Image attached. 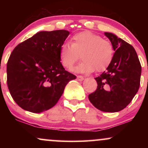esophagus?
<instances>
[{"instance_id": "esophagus-1", "label": "esophagus", "mask_w": 148, "mask_h": 148, "mask_svg": "<svg viewBox=\"0 0 148 148\" xmlns=\"http://www.w3.org/2000/svg\"><path fill=\"white\" fill-rule=\"evenodd\" d=\"M77 79L79 81H82L84 80V77L82 76H77Z\"/></svg>"}]
</instances>
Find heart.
Returning a JSON list of instances; mask_svg holds the SVG:
<instances>
[{
	"label": "heart",
	"mask_w": 148,
	"mask_h": 148,
	"mask_svg": "<svg viewBox=\"0 0 148 148\" xmlns=\"http://www.w3.org/2000/svg\"><path fill=\"white\" fill-rule=\"evenodd\" d=\"M114 54L112 44L90 31L75 34L72 45L64 43L60 49V59L64 67L71 69L81 55L83 61L74 69L77 73L102 72L111 64Z\"/></svg>",
	"instance_id": "heart-1"
}]
</instances>
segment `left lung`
Returning <instances> with one entry per match:
<instances>
[{"mask_svg":"<svg viewBox=\"0 0 148 148\" xmlns=\"http://www.w3.org/2000/svg\"><path fill=\"white\" fill-rule=\"evenodd\" d=\"M115 53L111 64L98 77L97 88L88 99L97 109L118 112L130 103L140 86L141 65L135 49L111 33H104Z\"/></svg>","mask_w":148,"mask_h":148,"instance_id":"left-lung-1","label":"left lung"}]
</instances>
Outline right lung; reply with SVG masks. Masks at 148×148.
<instances>
[{
  "label": "right lung",
  "mask_w": 148,
  "mask_h": 148,
  "mask_svg": "<svg viewBox=\"0 0 148 148\" xmlns=\"http://www.w3.org/2000/svg\"><path fill=\"white\" fill-rule=\"evenodd\" d=\"M69 35L66 30L40 31L21 42L7 64V82L14 101L23 109L42 113L55 106L76 76L60 62V49Z\"/></svg>",
  "instance_id": "right-lung-1"
}]
</instances>
